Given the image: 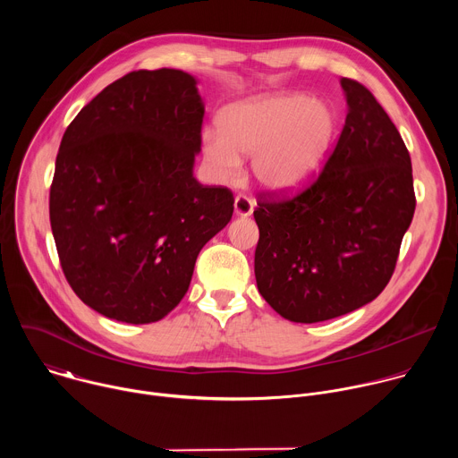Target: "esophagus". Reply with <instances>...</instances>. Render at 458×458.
<instances>
[{
    "label": "esophagus",
    "instance_id": "obj_1",
    "mask_svg": "<svg viewBox=\"0 0 458 458\" xmlns=\"http://www.w3.org/2000/svg\"><path fill=\"white\" fill-rule=\"evenodd\" d=\"M233 210L237 216L246 217L253 212V201L250 198H246V195H237L235 203H233Z\"/></svg>",
    "mask_w": 458,
    "mask_h": 458
}]
</instances>
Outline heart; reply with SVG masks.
<instances>
[{
	"mask_svg": "<svg viewBox=\"0 0 458 458\" xmlns=\"http://www.w3.org/2000/svg\"><path fill=\"white\" fill-rule=\"evenodd\" d=\"M223 128L203 132L205 159L217 181H235L242 156H253L257 182L288 193L306 184L328 156L337 134V112L304 94H277L232 105Z\"/></svg>",
	"mask_w": 458,
	"mask_h": 458,
	"instance_id": "heart-1",
	"label": "heart"
}]
</instances>
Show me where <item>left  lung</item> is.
<instances>
[{
    "label": "left lung",
    "instance_id": "8db88e82",
    "mask_svg": "<svg viewBox=\"0 0 458 458\" xmlns=\"http://www.w3.org/2000/svg\"><path fill=\"white\" fill-rule=\"evenodd\" d=\"M339 141L317 179L286 198L259 193L255 281L284 318L320 322L371 302L395 272L415 214L410 152L397 126L359 81Z\"/></svg>",
    "mask_w": 458,
    "mask_h": 458
}]
</instances>
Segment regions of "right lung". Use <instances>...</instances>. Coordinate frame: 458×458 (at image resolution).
<instances>
[{"label": "right lung", "instance_id": "obj_1", "mask_svg": "<svg viewBox=\"0 0 458 458\" xmlns=\"http://www.w3.org/2000/svg\"><path fill=\"white\" fill-rule=\"evenodd\" d=\"M195 78L134 71L64 130L50 184V226L74 293L130 324L168 315L195 259L233 214L226 186L193 177L205 117Z\"/></svg>", "mask_w": 458, "mask_h": 458}]
</instances>
